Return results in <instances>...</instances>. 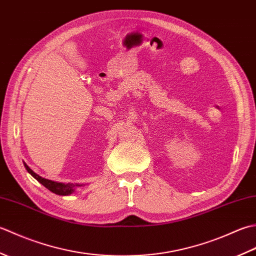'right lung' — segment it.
<instances>
[{
	"mask_svg": "<svg viewBox=\"0 0 256 256\" xmlns=\"http://www.w3.org/2000/svg\"><path fill=\"white\" fill-rule=\"evenodd\" d=\"M24 166L26 168V170L28 172L30 175L34 177L37 182H40L42 186H45L48 190H50L52 192L56 194H60V196H68L70 194H72L74 192L76 187H80L82 186L81 184H64V182H52L50 180V179L42 178L40 175H37L36 172H32L30 168L27 166L24 162Z\"/></svg>",
	"mask_w": 256,
	"mask_h": 256,
	"instance_id": "1",
	"label": "right lung"
}]
</instances>
